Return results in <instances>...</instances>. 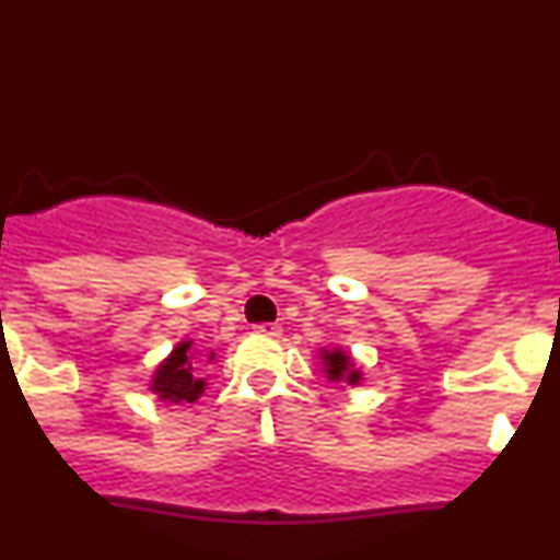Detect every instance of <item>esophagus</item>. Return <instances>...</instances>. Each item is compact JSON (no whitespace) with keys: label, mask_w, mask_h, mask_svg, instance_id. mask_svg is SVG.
Returning a JSON list of instances; mask_svg holds the SVG:
<instances>
[{"label":"esophagus","mask_w":560,"mask_h":560,"mask_svg":"<svg viewBox=\"0 0 560 560\" xmlns=\"http://www.w3.org/2000/svg\"><path fill=\"white\" fill-rule=\"evenodd\" d=\"M255 332L257 335H265V338H279L281 327L279 325H270V322H265V325H255Z\"/></svg>","instance_id":"34e87169"}]
</instances>
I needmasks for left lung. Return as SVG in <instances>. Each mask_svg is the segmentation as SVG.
Segmentation results:
<instances>
[{
  "label": "left lung",
  "mask_w": 560,
  "mask_h": 560,
  "mask_svg": "<svg viewBox=\"0 0 560 560\" xmlns=\"http://www.w3.org/2000/svg\"><path fill=\"white\" fill-rule=\"evenodd\" d=\"M322 359H325L329 381H346V384H359L362 381V373L354 368V362H351V357L346 351H322Z\"/></svg>",
  "instance_id": "1"
}]
</instances>
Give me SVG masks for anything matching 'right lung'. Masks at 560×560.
Listing matches in <instances>:
<instances>
[{
  "label": "right lung",
  "mask_w": 560,
  "mask_h": 560,
  "mask_svg": "<svg viewBox=\"0 0 560 560\" xmlns=\"http://www.w3.org/2000/svg\"><path fill=\"white\" fill-rule=\"evenodd\" d=\"M203 386L206 381L198 378V359L190 351V340L176 346L150 384L152 392L168 402H196L203 394Z\"/></svg>",
  "instance_id": "1"
}]
</instances>
